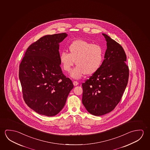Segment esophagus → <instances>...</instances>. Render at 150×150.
Wrapping results in <instances>:
<instances>
[{
  "mask_svg": "<svg viewBox=\"0 0 150 150\" xmlns=\"http://www.w3.org/2000/svg\"><path fill=\"white\" fill-rule=\"evenodd\" d=\"M73 84L74 86H78L79 84V82L78 81H73Z\"/></svg>",
  "mask_w": 150,
  "mask_h": 150,
  "instance_id": "34e87169",
  "label": "esophagus"
}]
</instances>
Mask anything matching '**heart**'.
Here are the masks:
<instances>
[{
    "instance_id": "b5f03b06",
    "label": "heart",
    "mask_w": 150,
    "mask_h": 150,
    "mask_svg": "<svg viewBox=\"0 0 150 150\" xmlns=\"http://www.w3.org/2000/svg\"><path fill=\"white\" fill-rule=\"evenodd\" d=\"M69 53L62 52L60 62L64 71L69 72L75 63L76 65L70 73L74 79L86 74L92 75L98 71L104 59V50L100 44H92L87 40H74L68 47Z\"/></svg>"
}]
</instances>
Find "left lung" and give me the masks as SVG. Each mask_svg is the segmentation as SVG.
I'll list each match as a JSON object with an SVG mask.
<instances>
[{
  "label": "left lung",
  "instance_id": "8db88e82",
  "mask_svg": "<svg viewBox=\"0 0 150 150\" xmlns=\"http://www.w3.org/2000/svg\"><path fill=\"white\" fill-rule=\"evenodd\" d=\"M107 42L105 59L98 71L82 84V103L88 112L101 116L114 110L128 84L126 53L119 43L102 34Z\"/></svg>",
  "mask_w": 150,
  "mask_h": 150
}]
</instances>
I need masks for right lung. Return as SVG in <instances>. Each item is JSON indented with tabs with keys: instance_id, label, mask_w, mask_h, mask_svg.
Masks as SVG:
<instances>
[{
	"instance_id": "add662e5",
	"label": "right lung",
	"mask_w": 150,
	"mask_h": 150,
	"mask_svg": "<svg viewBox=\"0 0 150 150\" xmlns=\"http://www.w3.org/2000/svg\"><path fill=\"white\" fill-rule=\"evenodd\" d=\"M67 34L44 36L28 48L19 66V76L24 102L38 114H58L74 88L60 66L59 43Z\"/></svg>"
}]
</instances>
